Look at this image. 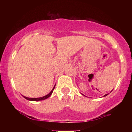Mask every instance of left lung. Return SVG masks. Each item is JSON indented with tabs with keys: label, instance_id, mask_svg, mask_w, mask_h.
Listing matches in <instances>:
<instances>
[{
	"label": "left lung",
	"instance_id": "left-lung-1",
	"mask_svg": "<svg viewBox=\"0 0 132 132\" xmlns=\"http://www.w3.org/2000/svg\"><path fill=\"white\" fill-rule=\"evenodd\" d=\"M106 95H107V94H105V95H104V96H106Z\"/></svg>",
	"mask_w": 132,
	"mask_h": 132
}]
</instances>
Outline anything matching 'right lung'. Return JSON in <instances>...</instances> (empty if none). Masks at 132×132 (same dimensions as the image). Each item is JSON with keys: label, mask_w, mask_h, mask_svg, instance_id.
<instances>
[{"label": "right lung", "mask_w": 132, "mask_h": 132, "mask_svg": "<svg viewBox=\"0 0 132 132\" xmlns=\"http://www.w3.org/2000/svg\"><path fill=\"white\" fill-rule=\"evenodd\" d=\"M54 87H55V86H54V87H53V89L51 90V91L48 94H47L46 95H45V96L43 97H39V98H29V97H27L25 96H23L24 98H25V99L28 100V101H42V100H45V99H46L47 98L49 97L50 95L52 94L53 92V90L54 89Z\"/></svg>", "instance_id": "1"}]
</instances>
